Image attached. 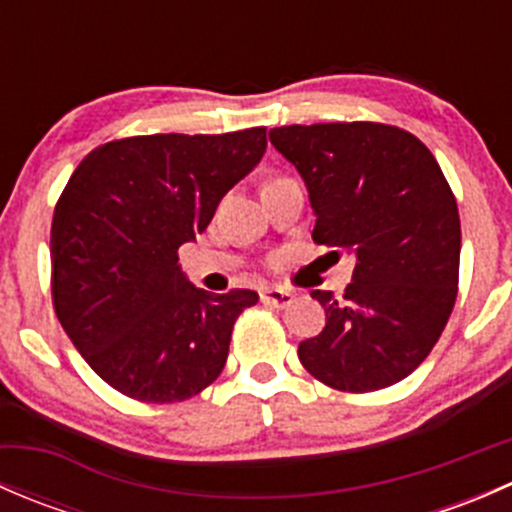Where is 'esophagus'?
<instances>
[{
  "label": "esophagus",
  "instance_id": "34e87169",
  "mask_svg": "<svg viewBox=\"0 0 512 512\" xmlns=\"http://www.w3.org/2000/svg\"><path fill=\"white\" fill-rule=\"evenodd\" d=\"M260 299L270 307H289L294 302V294L289 289H280V287H270V289H262Z\"/></svg>",
  "mask_w": 512,
  "mask_h": 512
}]
</instances>
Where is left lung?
Returning <instances> with one entry per match:
<instances>
[{
  "label": "left lung",
  "instance_id": "left-lung-1",
  "mask_svg": "<svg viewBox=\"0 0 512 512\" xmlns=\"http://www.w3.org/2000/svg\"><path fill=\"white\" fill-rule=\"evenodd\" d=\"M270 141L307 185L312 240L356 260L342 299L312 292L327 324L299 342V361L349 394L406 379L458 294L461 220L441 165L414 133L374 121L282 126Z\"/></svg>",
  "mask_w": 512,
  "mask_h": 512
}]
</instances>
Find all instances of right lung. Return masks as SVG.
Wrapping results in <instances>:
<instances>
[{"label": "right lung", "mask_w": 512, "mask_h": 512, "mask_svg": "<svg viewBox=\"0 0 512 512\" xmlns=\"http://www.w3.org/2000/svg\"><path fill=\"white\" fill-rule=\"evenodd\" d=\"M265 131L121 138L66 183L51 220V299L86 364L123 396L173 404L223 371L235 319L260 297L193 287L178 247L260 163Z\"/></svg>", "instance_id": "right-lung-1"}]
</instances>
